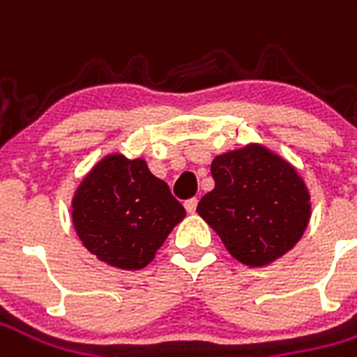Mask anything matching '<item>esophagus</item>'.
<instances>
[{
  "label": "esophagus",
  "instance_id": "1",
  "mask_svg": "<svg viewBox=\"0 0 357 357\" xmlns=\"http://www.w3.org/2000/svg\"><path fill=\"white\" fill-rule=\"evenodd\" d=\"M197 199H187L185 201V210L189 212V214H193L195 210H197Z\"/></svg>",
  "mask_w": 357,
  "mask_h": 357
}]
</instances>
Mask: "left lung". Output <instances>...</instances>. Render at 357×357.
I'll use <instances>...</instances> for the list:
<instances>
[{
	"label": "left lung",
	"mask_w": 357,
	"mask_h": 357,
	"mask_svg": "<svg viewBox=\"0 0 357 357\" xmlns=\"http://www.w3.org/2000/svg\"><path fill=\"white\" fill-rule=\"evenodd\" d=\"M210 172L216 185L197 212L235 260L262 268L298 243L312 204L304 179L284 158L252 143L216 156Z\"/></svg>",
	"instance_id": "1"
}]
</instances>
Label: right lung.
Masks as SVG:
<instances>
[{
	"label": "right lung",
	"instance_id": "right-lung-1",
	"mask_svg": "<svg viewBox=\"0 0 357 357\" xmlns=\"http://www.w3.org/2000/svg\"><path fill=\"white\" fill-rule=\"evenodd\" d=\"M183 218L181 202L143 158L105 156L73 199V224L84 247L120 269L145 268Z\"/></svg>",
	"mask_w": 357,
	"mask_h": 357
}]
</instances>
